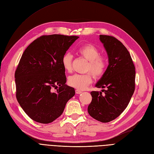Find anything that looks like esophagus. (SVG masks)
<instances>
[{
  "label": "esophagus",
  "instance_id": "1",
  "mask_svg": "<svg viewBox=\"0 0 154 154\" xmlns=\"http://www.w3.org/2000/svg\"><path fill=\"white\" fill-rule=\"evenodd\" d=\"M75 92H76V94H81V93L82 92V91H79V90H76L75 91Z\"/></svg>",
  "mask_w": 154,
  "mask_h": 154
}]
</instances>
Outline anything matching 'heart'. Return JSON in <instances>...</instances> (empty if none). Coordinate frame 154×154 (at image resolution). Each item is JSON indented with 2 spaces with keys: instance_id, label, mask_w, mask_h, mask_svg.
Instances as JSON below:
<instances>
[{
  "instance_id": "1",
  "label": "heart",
  "mask_w": 154,
  "mask_h": 154,
  "mask_svg": "<svg viewBox=\"0 0 154 154\" xmlns=\"http://www.w3.org/2000/svg\"><path fill=\"white\" fill-rule=\"evenodd\" d=\"M78 53L88 61L86 67L87 71H91L95 77H100L105 73L106 68V62L104 57L100 56V51L94 45L86 44L78 49ZM73 57L69 53H65L62 58V66L67 72L72 70V62ZM92 82V74H74L68 78V83L70 86L83 91Z\"/></svg>"
}]
</instances>
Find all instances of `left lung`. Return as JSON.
<instances>
[{
  "label": "left lung",
  "mask_w": 154,
  "mask_h": 154,
  "mask_svg": "<svg viewBox=\"0 0 154 154\" xmlns=\"http://www.w3.org/2000/svg\"><path fill=\"white\" fill-rule=\"evenodd\" d=\"M100 40L108 56L109 66L95 87L105 90L91 92L88 112L94 119L107 123L118 118L128 106L135 90L136 71L131 56L119 40L101 35Z\"/></svg>",
  "instance_id": "left-lung-1"
}]
</instances>
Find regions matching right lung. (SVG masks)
Wrapping results in <instances>:
<instances>
[{"instance_id":"add662e5","label":"right lung","mask_w":154,"mask_h":154,"mask_svg":"<svg viewBox=\"0 0 154 154\" xmlns=\"http://www.w3.org/2000/svg\"><path fill=\"white\" fill-rule=\"evenodd\" d=\"M79 36L44 35L29 44L15 74L16 97L29 117L40 123L53 122L62 115L75 94L66 84L62 58ZM57 91H54V88Z\"/></svg>"}]
</instances>
